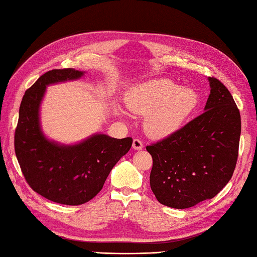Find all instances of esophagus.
<instances>
[{"label": "esophagus", "instance_id": "1", "mask_svg": "<svg viewBox=\"0 0 257 257\" xmlns=\"http://www.w3.org/2000/svg\"><path fill=\"white\" fill-rule=\"evenodd\" d=\"M133 149H135V150H142L143 149L142 142L139 139H135L133 142Z\"/></svg>", "mask_w": 257, "mask_h": 257}]
</instances>
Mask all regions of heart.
Masks as SVG:
<instances>
[{"mask_svg":"<svg viewBox=\"0 0 257 257\" xmlns=\"http://www.w3.org/2000/svg\"><path fill=\"white\" fill-rule=\"evenodd\" d=\"M126 104L135 114L146 115V131L160 139L182 127L198 105V95L190 87H177L171 80L154 79L131 88Z\"/></svg>","mask_w":257,"mask_h":257,"instance_id":"heart-1","label":"heart"}]
</instances>
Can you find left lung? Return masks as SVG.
I'll return each mask as SVG.
<instances>
[{"label":"left lung","instance_id":"left-lung-1","mask_svg":"<svg viewBox=\"0 0 257 257\" xmlns=\"http://www.w3.org/2000/svg\"><path fill=\"white\" fill-rule=\"evenodd\" d=\"M205 111L175 134L147 147L153 166L150 186L159 202L185 209L211 199L233 174L241 116L221 82L208 77Z\"/></svg>","mask_w":257,"mask_h":257}]
</instances>
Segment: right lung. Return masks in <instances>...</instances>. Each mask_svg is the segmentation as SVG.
I'll use <instances>...</instances> for the list:
<instances>
[{"mask_svg": "<svg viewBox=\"0 0 257 257\" xmlns=\"http://www.w3.org/2000/svg\"><path fill=\"white\" fill-rule=\"evenodd\" d=\"M85 72L74 69L48 71L22 99L15 130V153L36 193L62 205L85 204L103 188L111 169L127 154L133 139L94 134L74 145L48 139L40 124V105L48 85L79 80Z\"/></svg>", "mask_w": 257, "mask_h": 257, "instance_id": "1", "label": "right lung"}]
</instances>
